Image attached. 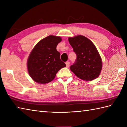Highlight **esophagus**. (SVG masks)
<instances>
[{"instance_id":"34e87169","label":"esophagus","mask_w":127,"mask_h":127,"mask_svg":"<svg viewBox=\"0 0 127 127\" xmlns=\"http://www.w3.org/2000/svg\"><path fill=\"white\" fill-rule=\"evenodd\" d=\"M65 64H66V68H69V65H70V63H69V62H66V63H65Z\"/></svg>"}]
</instances>
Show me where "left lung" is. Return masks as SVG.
<instances>
[{
  "instance_id": "left-lung-1",
  "label": "left lung",
  "mask_w": 127,
  "mask_h": 127,
  "mask_svg": "<svg viewBox=\"0 0 127 127\" xmlns=\"http://www.w3.org/2000/svg\"><path fill=\"white\" fill-rule=\"evenodd\" d=\"M77 58L71 70L80 79L92 81L99 76L102 69V61L95 45L83 35L68 38Z\"/></svg>"
}]
</instances>
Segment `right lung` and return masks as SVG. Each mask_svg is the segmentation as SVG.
I'll return each mask as SVG.
<instances>
[{
  "mask_svg": "<svg viewBox=\"0 0 127 127\" xmlns=\"http://www.w3.org/2000/svg\"><path fill=\"white\" fill-rule=\"evenodd\" d=\"M61 41L60 36L49 35L37 42L32 50L27 60V68L35 82L43 84L52 81L59 70L66 66L56 49Z\"/></svg>",
  "mask_w": 127,
  "mask_h": 127,
  "instance_id": "obj_1",
  "label": "right lung"
}]
</instances>
